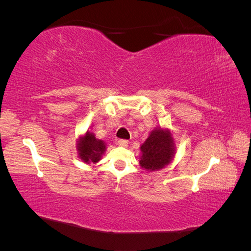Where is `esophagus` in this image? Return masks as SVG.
<instances>
[{
	"mask_svg": "<svg viewBox=\"0 0 251 251\" xmlns=\"http://www.w3.org/2000/svg\"><path fill=\"white\" fill-rule=\"evenodd\" d=\"M117 144L119 147H126L127 144H128V141L127 140H126V139H119L118 141H117Z\"/></svg>",
	"mask_w": 251,
	"mask_h": 251,
	"instance_id": "34e87169",
	"label": "esophagus"
}]
</instances>
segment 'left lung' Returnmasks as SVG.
<instances>
[{"label": "left lung", "mask_w": 251, "mask_h": 251, "mask_svg": "<svg viewBox=\"0 0 251 251\" xmlns=\"http://www.w3.org/2000/svg\"><path fill=\"white\" fill-rule=\"evenodd\" d=\"M139 164L143 170L154 172L170 164L176 153L174 138L168 128L156 127L141 147Z\"/></svg>", "instance_id": "obj_1"}]
</instances>
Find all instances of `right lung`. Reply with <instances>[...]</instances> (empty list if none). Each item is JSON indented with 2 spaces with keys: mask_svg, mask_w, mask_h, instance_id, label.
<instances>
[{
  "mask_svg": "<svg viewBox=\"0 0 251 251\" xmlns=\"http://www.w3.org/2000/svg\"><path fill=\"white\" fill-rule=\"evenodd\" d=\"M76 149L78 157L85 163L90 164L100 160L107 147L104 141L95 137L94 133L87 131L85 135L79 137Z\"/></svg>",
  "mask_w": 251,
  "mask_h": 251,
  "instance_id": "1",
  "label": "right lung"
}]
</instances>
